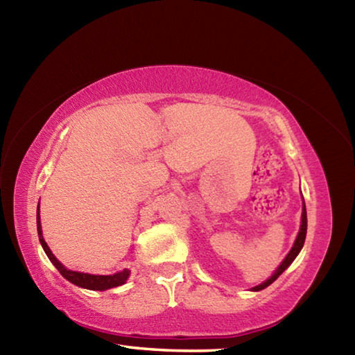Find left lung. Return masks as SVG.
Masks as SVG:
<instances>
[{
	"mask_svg": "<svg viewBox=\"0 0 355 355\" xmlns=\"http://www.w3.org/2000/svg\"><path fill=\"white\" fill-rule=\"evenodd\" d=\"M305 235H307V209H305V203H304V207H302V224H300L299 235H297V238H296V241H294V245H293V249L290 250V254H288V255L285 257V260L282 261V264L277 268V271H275V272L271 275V279H268L266 282H263L261 285L254 286V288H252V290H254V291L264 290V288L271 285L272 282H274L275 279H277L279 275H280L282 272H284L288 266H290V264L294 261V258L297 257L300 249H302V245H304V243H305Z\"/></svg>",
	"mask_w": 355,
	"mask_h": 355,
	"instance_id": "8db88e82",
	"label": "left lung"
}]
</instances>
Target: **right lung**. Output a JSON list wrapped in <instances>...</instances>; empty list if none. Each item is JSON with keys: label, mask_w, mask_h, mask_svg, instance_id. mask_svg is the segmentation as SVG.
<instances>
[{"label": "right lung", "mask_w": 355, "mask_h": 355, "mask_svg": "<svg viewBox=\"0 0 355 355\" xmlns=\"http://www.w3.org/2000/svg\"><path fill=\"white\" fill-rule=\"evenodd\" d=\"M37 233H39V239H40V244L42 248H44L46 257L50 258V261L55 264L56 269L64 279H67L71 284L76 285V286H81V288H87V290H95V291H105V290H110V288L114 286H120L123 285L125 282H127L130 271L128 269H123V271H120L114 275H92V274H84V272H76V271H70V269L64 268L61 263L56 260V257L51 254L50 248H48L44 236H42V227H40V214H39V208H37Z\"/></svg>", "instance_id": "right-lung-1"}]
</instances>
